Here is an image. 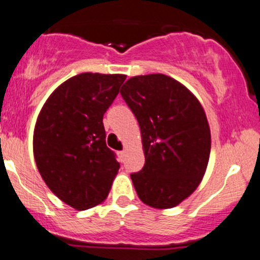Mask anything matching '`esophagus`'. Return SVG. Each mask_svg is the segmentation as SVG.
<instances>
[{"mask_svg":"<svg viewBox=\"0 0 260 260\" xmlns=\"http://www.w3.org/2000/svg\"><path fill=\"white\" fill-rule=\"evenodd\" d=\"M118 156H119V160H120V161H124L125 151H119V152H118Z\"/></svg>","mask_w":260,"mask_h":260,"instance_id":"esophagus-1","label":"esophagus"}]
</instances>
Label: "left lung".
<instances>
[{"label":"left lung","instance_id":"8db88e82","mask_svg":"<svg viewBox=\"0 0 260 260\" xmlns=\"http://www.w3.org/2000/svg\"><path fill=\"white\" fill-rule=\"evenodd\" d=\"M120 95L137 118L145 165L131 174L138 197L173 208L200 185L211 152L207 117L198 99L162 74L131 77Z\"/></svg>","mask_w":260,"mask_h":260}]
</instances>
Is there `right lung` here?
<instances>
[{
  "mask_svg": "<svg viewBox=\"0 0 260 260\" xmlns=\"http://www.w3.org/2000/svg\"><path fill=\"white\" fill-rule=\"evenodd\" d=\"M124 75L85 72L71 77L43 105L34 129V157L53 193L77 211L100 205L119 170L105 142L103 117Z\"/></svg>",
  "mask_w": 260,
  "mask_h": 260,
  "instance_id": "right-lung-1",
  "label": "right lung"
}]
</instances>
